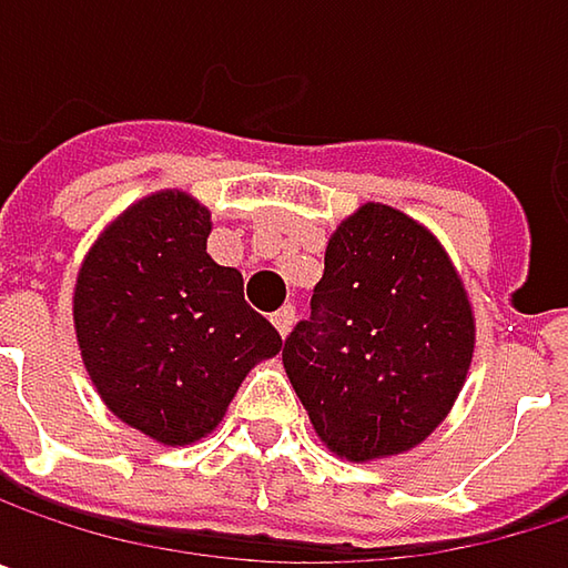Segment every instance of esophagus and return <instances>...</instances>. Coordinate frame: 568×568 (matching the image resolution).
<instances>
[{
    "label": "esophagus",
    "instance_id": "obj_1",
    "mask_svg": "<svg viewBox=\"0 0 568 568\" xmlns=\"http://www.w3.org/2000/svg\"><path fill=\"white\" fill-rule=\"evenodd\" d=\"M273 325H276V332L285 338V335L292 332V325H295V305H283V308L273 315Z\"/></svg>",
    "mask_w": 568,
    "mask_h": 568
}]
</instances>
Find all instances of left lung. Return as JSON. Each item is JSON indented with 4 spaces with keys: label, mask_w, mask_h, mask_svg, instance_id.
I'll use <instances>...</instances> for the list:
<instances>
[{
    "label": "left lung",
    "mask_w": 568,
    "mask_h": 568,
    "mask_svg": "<svg viewBox=\"0 0 568 568\" xmlns=\"http://www.w3.org/2000/svg\"><path fill=\"white\" fill-rule=\"evenodd\" d=\"M474 345V305L440 240L388 203H362L325 246L312 318L285 338L283 365L318 440L368 464L444 424Z\"/></svg>",
    "instance_id": "8db88e82"
}]
</instances>
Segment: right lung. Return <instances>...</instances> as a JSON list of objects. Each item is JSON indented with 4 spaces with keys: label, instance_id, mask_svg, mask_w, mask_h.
Masks as SVG:
<instances>
[{
    "label": "right lung",
    "instance_id": "1",
    "mask_svg": "<svg viewBox=\"0 0 568 568\" xmlns=\"http://www.w3.org/2000/svg\"><path fill=\"white\" fill-rule=\"evenodd\" d=\"M210 230L196 196L158 190L98 233L71 295L94 392L164 447L213 434L250 368L283 348L246 305L240 270L210 260Z\"/></svg>",
    "mask_w": 568,
    "mask_h": 568
}]
</instances>
